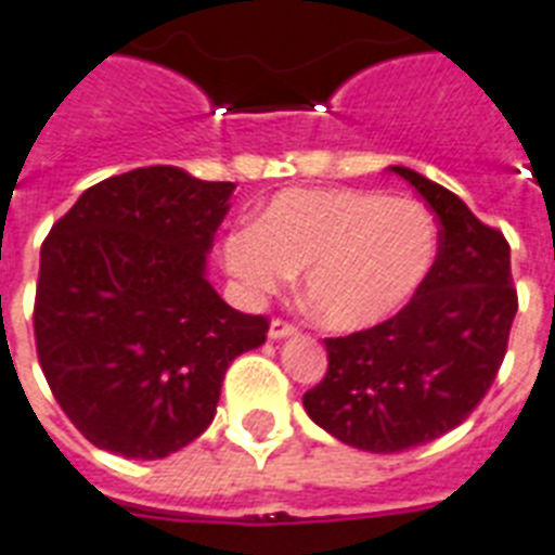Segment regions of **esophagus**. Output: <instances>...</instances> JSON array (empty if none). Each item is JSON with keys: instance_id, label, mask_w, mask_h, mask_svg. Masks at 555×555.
Listing matches in <instances>:
<instances>
[{"instance_id": "obj_1", "label": "esophagus", "mask_w": 555, "mask_h": 555, "mask_svg": "<svg viewBox=\"0 0 555 555\" xmlns=\"http://www.w3.org/2000/svg\"><path fill=\"white\" fill-rule=\"evenodd\" d=\"M293 333H296V324L285 322V319H273V322H270V331H268L270 339H287V336H293Z\"/></svg>"}]
</instances>
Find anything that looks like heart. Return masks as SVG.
<instances>
[{
	"label": "heart",
	"mask_w": 555,
	"mask_h": 555,
	"mask_svg": "<svg viewBox=\"0 0 555 555\" xmlns=\"http://www.w3.org/2000/svg\"><path fill=\"white\" fill-rule=\"evenodd\" d=\"M439 228L416 199L379 191H282L254 224L222 242V264L247 296L301 273L305 308L331 331H359L402 308L434 268Z\"/></svg>",
	"instance_id": "obj_1"
}]
</instances>
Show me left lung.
<instances>
[{
    "label": "left lung",
    "instance_id": "1",
    "mask_svg": "<svg viewBox=\"0 0 555 555\" xmlns=\"http://www.w3.org/2000/svg\"><path fill=\"white\" fill-rule=\"evenodd\" d=\"M434 207L439 254L413 299L387 322L324 339L327 373L305 410L350 448L399 453L462 425L507 353L519 299L507 238L448 188L393 165Z\"/></svg>",
    "mask_w": 555,
    "mask_h": 555
}]
</instances>
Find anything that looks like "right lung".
Returning <instances> with one entry per match:
<instances>
[{
  "instance_id": "add662e5",
  "label": "right lung",
  "mask_w": 555,
  "mask_h": 555,
  "mask_svg": "<svg viewBox=\"0 0 555 555\" xmlns=\"http://www.w3.org/2000/svg\"><path fill=\"white\" fill-rule=\"evenodd\" d=\"M233 182L153 165L93 184L51 228L36 353L76 430L125 459H165L214 422L224 371L268 319L233 310L207 254Z\"/></svg>"
}]
</instances>
